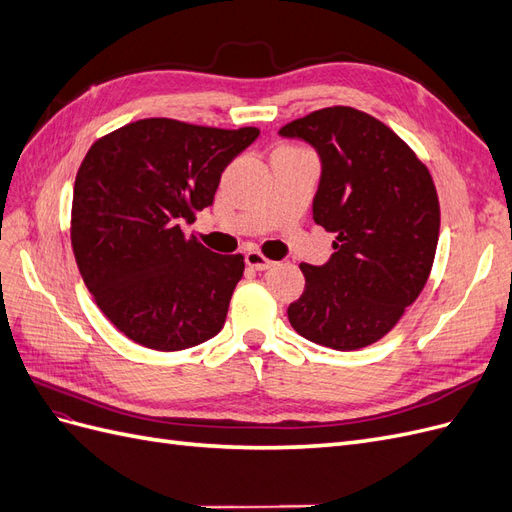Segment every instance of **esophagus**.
Listing matches in <instances>:
<instances>
[{"label": "esophagus", "mask_w": 512, "mask_h": 512, "mask_svg": "<svg viewBox=\"0 0 512 512\" xmlns=\"http://www.w3.org/2000/svg\"><path fill=\"white\" fill-rule=\"evenodd\" d=\"M245 265L254 271H267L273 267V260L262 256L258 250H250V252H245Z\"/></svg>", "instance_id": "obj_1"}]
</instances>
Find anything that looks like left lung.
Returning <instances> with one entry per match:
<instances>
[{
    "label": "left lung",
    "mask_w": 512,
    "mask_h": 512,
    "mask_svg": "<svg viewBox=\"0 0 512 512\" xmlns=\"http://www.w3.org/2000/svg\"><path fill=\"white\" fill-rule=\"evenodd\" d=\"M280 136L318 153L314 222L335 235L324 265H301L305 290L288 320L309 342L365 348L395 327L427 284L440 235L436 185L391 128L350 106L294 119Z\"/></svg>",
    "instance_id": "left-lung-1"
}]
</instances>
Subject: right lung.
<instances>
[{"label": "right lung", "mask_w": 512, "mask_h": 512, "mask_svg": "<svg viewBox=\"0 0 512 512\" xmlns=\"http://www.w3.org/2000/svg\"><path fill=\"white\" fill-rule=\"evenodd\" d=\"M260 130H220L151 117L91 145L76 173L72 250L102 314L132 342L175 352L224 327L243 277L181 224L213 205L224 168Z\"/></svg>", "instance_id": "right-lung-1"}]
</instances>
